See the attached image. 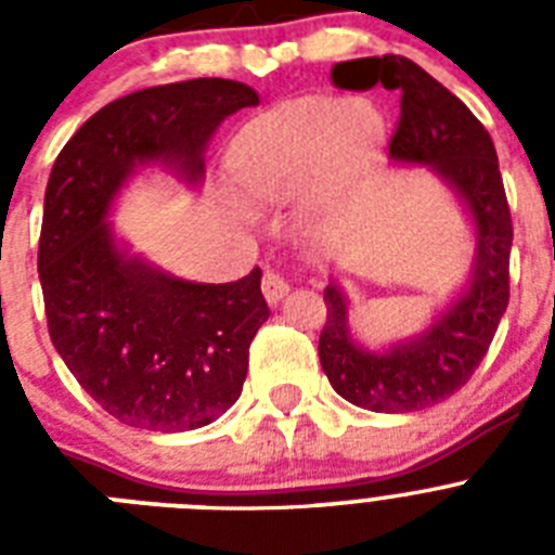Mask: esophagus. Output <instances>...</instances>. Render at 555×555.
I'll use <instances>...</instances> for the list:
<instances>
[{"instance_id":"obj_1","label":"esophagus","mask_w":555,"mask_h":555,"mask_svg":"<svg viewBox=\"0 0 555 555\" xmlns=\"http://www.w3.org/2000/svg\"><path fill=\"white\" fill-rule=\"evenodd\" d=\"M261 288H263V297H267V302H272V306H278V302L283 300L288 294V283L283 281L281 274L278 272H267L263 274V281H261Z\"/></svg>"}]
</instances>
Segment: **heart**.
<instances>
[{"mask_svg":"<svg viewBox=\"0 0 555 555\" xmlns=\"http://www.w3.org/2000/svg\"><path fill=\"white\" fill-rule=\"evenodd\" d=\"M384 119L366 100L308 94L278 102L235 132L228 164L253 203L347 191L372 169Z\"/></svg>","mask_w":555,"mask_h":555,"instance_id":"obj_1","label":"heart"}]
</instances>
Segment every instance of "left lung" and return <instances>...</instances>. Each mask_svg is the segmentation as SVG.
Wrapping results in <instances>:
<instances>
[{"instance_id":"left-lung-1","label":"left lung","mask_w":555,"mask_h":555,"mask_svg":"<svg viewBox=\"0 0 555 555\" xmlns=\"http://www.w3.org/2000/svg\"><path fill=\"white\" fill-rule=\"evenodd\" d=\"M331 80L347 91H366L377 82L400 91V121L389 158L403 166H430L455 191L473 222L469 281L414 336L380 350L364 347L352 336L350 302L341 286L331 278L325 288L327 322L320 336V361L333 389L347 403L377 414L423 411L467 384L506 313L514 233L498 152L473 111L409 57L336 63Z\"/></svg>"}]
</instances>
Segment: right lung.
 I'll use <instances>...</instances> for the list:
<instances>
[{"label": "right lung", "instance_id": "obj_1", "mask_svg": "<svg viewBox=\"0 0 555 555\" xmlns=\"http://www.w3.org/2000/svg\"><path fill=\"white\" fill-rule=\"evenodd\" d=\"M258 105L244 82H169L96 111L57 155L43 197L38 278L49 338L77 384L132 428L178 434L238 400L249 345L269 320L261 269L194 283L132 255L111 210L141 166L199 189L217 127Z\"/></svg>", "mask_w": 555, "mask_h": 555}]
</instances>
